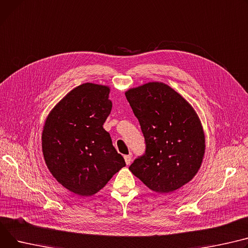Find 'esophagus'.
<instances>
[{
	"mask_svg": "<svg viewBox=\"0 0 248 248\" xmlns=\"http://www.w3.org/2000/svg\"><path fill=\"white\" fill-rule=\"evenodd\" d=\"M124 161H125V163H126L127 166H128V164L131 162V155H124Z\"/></svg>",
	"mask_w": 248,
	"mask_h": 248,
	"instance_id": "esophagus-1",
	"label": "esophagus"
}]
</instances>
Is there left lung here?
Masks as SVG:
<instances>
[{"mask_svg": "<svg viewBox=\"0 0 248 248\" xmlns=\"http://www.w3.org/2000/svg\"><path fill=\"white\" fill-rule=\"evenodd\" d=\"M145 140L129 170L154 191L172 192L201 169L205 137L191 105L170 86L151 81L125 92Z\"/></svg>", "mask_w": 248, "mask_h": 248, "instance_id": "left-lung-1", "label": "left lung"}]
</instances>
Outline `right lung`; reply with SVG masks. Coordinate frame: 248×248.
<instances>
[{"instance_id": "obj_1", "label": "right lung", "mask_w": 248, "mask_h": 248, "mask_svg": "<svg viewBox=\"0 0 248 248\" xmlns=\"http://www.w3.org/2000/svg\"><path fill=\"white\" fill-rule=\"evenodd\" d=\"M108 86L86 82L65 94L48 113L42 150L59 184L80 196L100 191L121 169L124 157L104 124L111 110Z\"/></svg>"}]
</instances>
